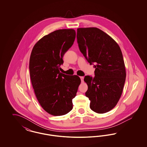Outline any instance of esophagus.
<instances>
[{"label":"esophagus","instance_id":"obj_1","mask_svg":"<svg viewBox=\"0 0 147 147\" xmlns=\"http://www.w3.org/2000/svg\"><path fill=\"white\" fill-rule=\"evenodd\" d=\"M80 79H81L82 82H83V80H84V77H80Z\"/></svg>","mask_w":147,"mask_h":147}]
</instances>
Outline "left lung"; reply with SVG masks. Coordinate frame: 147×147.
<instances>
[{"label":"left lung","mask_w":147,"mask_h":147,"mask_svg":"<svg viewBox=\"0 0 147 147\" xmlns=\"http://www.w3.org/2000/svg\"><path fill=\"white\" fill-rule=\"evenodd\" d=\"M77 38L80 52L95 68V77L86 76L84 79L90 107L98 113L109 112L117 105L126 80L121 50L109 35L96 28H78Z\"/></svg>","instance_id":"left-lung-1"}]
</instances>
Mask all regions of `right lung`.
Returning a JSON list of instances; mask_svg holds the SVG:
<instances>
[{
	"label": "right lung",
	"mask_w": 147,
	"mask_h": 147,
	"mask_svg": "<svg viewBox=\"0 0 147 147\" xmlns=\"http://www.w3.org/2000/svg\"><path fill=\"white\" fill-rule=\"evenodd\" d=\"M76 35L73 29L56 30L37 42L31 53L29 70L36 96L44 110L53 116L72 110V99L81 83L78 76L59 71L63 56L73 45Z\"/></svg>",
	"instance_id": "add662e5"
}]
</instances>
